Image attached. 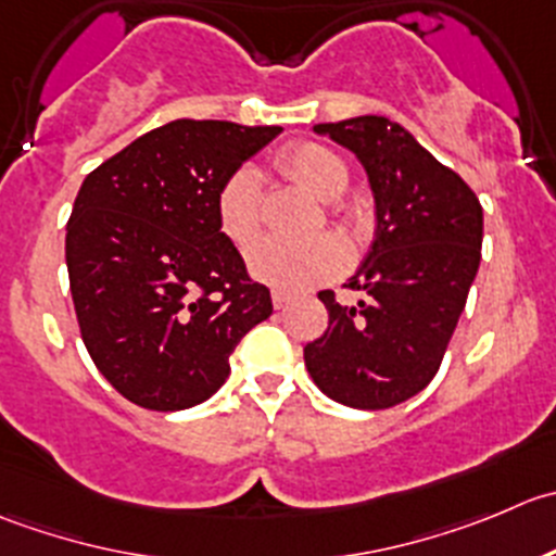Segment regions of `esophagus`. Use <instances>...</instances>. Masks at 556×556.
<instances>
[{
  "label": "esophagus",
  "instance_id": "esophagus-1",
  "mask_svg": "<svg viewBox=\"0 0 556 556\" xmlns=\"http://www.w3.org/2000/svg\"><path fill=\"white\" fill-rule=\"evenodd\" d=\"M273 305H276L278 311H280V307H286V305H289V294H286V291H280V289H273Z\"/></svg>",
  "mask_w": 556,
  "mask_h": 556
}]
</instances>
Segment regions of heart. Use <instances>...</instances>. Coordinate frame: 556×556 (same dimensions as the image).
<instances>
[{"mask_svg":"<svg viewBox=\"0 0 556 556\" xmlns=\"http://www.w3.org/2000/svg\"><path fill=\"white\" fill-rule=\"evenodd\" d=\"M278 169L318 200H338L349 186V164L321 142H294L276 159ZM343 224H354V213L343 205L332 207ZM216 218L222 232L249 249L262 232V180L254 169H238L224 180L216 197ZM345 254L329 235L307 240L267 238L249 254V267L256 278L283 291H300L332 278L343 267Z\"/></svg>","mask_w":556,"mask_h":556,"instance_id":"obj_1","label":"heart"}]
</instances>
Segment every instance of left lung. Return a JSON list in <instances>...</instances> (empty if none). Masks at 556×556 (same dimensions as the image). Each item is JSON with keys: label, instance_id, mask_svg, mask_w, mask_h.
<instances>
[{"label": "left lung", "instance_id": "left-lung-1", "mask_svg": "<svg viewBox=\"0 0 556 556\" xmlns=\"http://www.w3.org/2000/svg\"><path fill=\"white\" fill-rule=\"evenodd\" d=\"M356 153L376 194L378 232L356 276L359 305L318 291L329 324L305 345L327 397L383 410L435 378L481 262L483 213L470 186L383 115L313 126Z\"/></svg>", "mask_w": 556, "mask_h": 556}]
</instances>
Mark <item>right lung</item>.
<instances>
[{
    "instance_id": "obj_1",
    "label": "right lung",
    "mask_w": 556,
    "mask_h": 556,
    "mask_svg": "<svg viewBox=\"0 0 556 556\" xmlns=\"http://www.w3.org/2000/svg\"><path fill=\"white\" fill-rule=\"evenodd\" d=\"M280 126L178 118L86 175L67 222L80 338L129 403L184 410L218 392L270 289L222 232L216 197Z\"/></svg>"
}]
</instances>
